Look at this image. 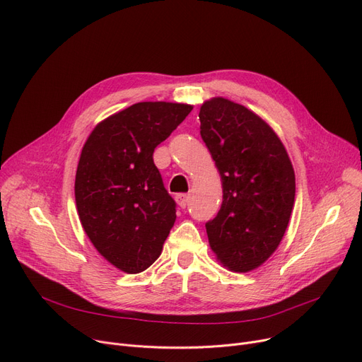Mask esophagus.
<instances>
[{
    "instance_id": "esophagus-1",
    "label": "esophagus",
    "mask_w": 362,
    "mask_h": 362,
    "mask_svg": "<svg viewBox=\"0 0 362 362\" xmlns=\"http://www.w3.org/2000/svg\"><path fill=\"white\" fill-rule=\"evenodd\" d=\"M187 195L186 194H179V195H176V202H177V205L180 206V208H186V205H187Z\"/></svg>"
}]
</instances>
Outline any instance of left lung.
Segmentation results:
<instances>
[{
	"mask_svg": "<svg viewBox=\"0 0 362 362\" xmlns=\"http://www.w3.org/2000/svg\"><path fill=\"white\" fill-rule=\"evenodd\" d=\"M201 138L221 177L223 202L206 227L217 259L251 272L277 250L295 202V171L276 132L246 107L221 97L199 110Z\"/></svg>",
	"mask_w": 362,
	"mask_h": 362,
	"instance_id": "left-lung-1",
	"label": "left lung"
}]
</instances>
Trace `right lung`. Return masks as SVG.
Instances as JSON below:
<instances>
[{
  "label": "right lung",
  "mask_w": 362,
  "mask_h": 362,
  "mask_svg": "<svg viewBox=\"0 0 362 362\" xmlns=\"http://www.w3.org/2000/svg\"><path fill=\"white\" fill-rule=\"evenodd\" d=\"M192 108L133 104L95 126L82 148L74 180L82 227L97 251L124 273L146 270L176 221V202L152 154Z\"/></svg>",
  "instance_id": "right-lung-1"
}]
</instances>
